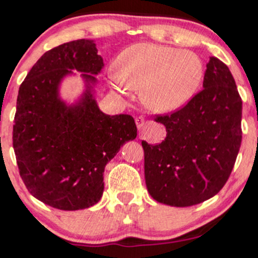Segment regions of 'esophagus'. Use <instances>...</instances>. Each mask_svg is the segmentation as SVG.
I'll return each instance as SVG.
<instances>
[{
    "instance_id": "1",
    "label": "esophagus",
    "mask_w": 258,
    "mask_h": 258,
    "mask_svg": "<svg viewBox=\"0 0 258 258\" xmlns=\"http://www.w3.org/2000/svg\"><path fill=\"white\" fill-rule=\"evenodd\" d=\"M144 122H146V120H144L143 116H137V117H136V125H137V127H138L139 130L143 128Z\"/></svg>"
}]
</instances>
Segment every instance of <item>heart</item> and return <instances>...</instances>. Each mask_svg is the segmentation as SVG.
Returning a JSON list of instances; mask_svg holds the SVG:
<instances>
[{"instance_id": "1", "label": "heart", "mask_w": 258, "mask_h": 258, "mask_svg": "<svg viewBox=\"0 0 258 258\" xmlns=\"http://www.w3.org/2000/svg\"><path fill=\"white\" fill-rule=\"evenodd\" d=\"M203 78V61L194 52L153 43L126 48L111 75L117 90L141 92L143 104L156 112L182 106L194 96Z\"/></svg>"}]
</instances>
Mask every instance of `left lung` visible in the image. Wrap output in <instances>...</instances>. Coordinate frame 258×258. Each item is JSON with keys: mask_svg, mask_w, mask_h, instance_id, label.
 <instances>
[{"mask_svg": "<svg viewBox=\"0 0 258 258\" xmlns=\"http://www.w3.org/2000/svg\"><path fill=\"white\" fill-rule=\"evenodd\" d=\"M203 87L182 108L154 116L166 127L161 143L142 142L146 184L159 203L197 205L217 194L232 173L242 137L241 98L216 57L206 64Z\"/></svg>", "mask_w": 258, "mask_h": 258, "instance_id": "obj_1", "label": "left lung"}]
</instances>
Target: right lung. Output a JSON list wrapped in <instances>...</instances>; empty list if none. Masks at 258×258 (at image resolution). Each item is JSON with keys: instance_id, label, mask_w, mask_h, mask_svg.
<instances>
[{"instance_id": "right-lung-1", "label": "right lung", "mask_w": 258, "mask_h": 258, "mask_svg": "<svg viewBox=\"0 0 258 258\" xmlns=\"http://www.w3.org/2000/svg\"><path fill=\"white\" fill-rule=\"evenodd\" d=\"M102 69L96 44L81 38L47 51L19 87L13 125L19 174L32 197L54 209L98 203L105 165L137 136L131 115L104 114L90 92L73 108L58 98L59 82L72 70L94 82L90 74Z\"/></svg>"}]
</instances>
